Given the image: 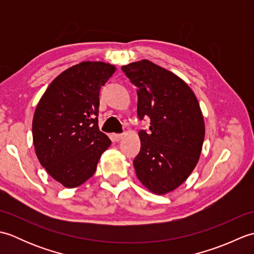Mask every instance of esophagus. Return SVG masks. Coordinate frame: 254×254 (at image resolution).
I'll list each match as a JSON object with an SVG mask.
<instances>
[{
	"mask_svg": "<svg viewBox=\"0 0 254 254\" xmlns=\"http://www.w3.org/2000/svg\"><path fill=\"white\" fill-rule=\"evenodd\" d=\"M111 137L115 142H120L121 139L123 138V134H112Z\"/></svg>",
	"mask_w": 254,
	"mask_h": 254,
	"instance_id": "esophagus-1",
	"label": "esophagus"
}]
</instances>
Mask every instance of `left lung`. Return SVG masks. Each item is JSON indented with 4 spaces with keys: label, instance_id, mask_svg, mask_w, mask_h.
<instances>
[{
    "label": "left lung",
    "instance_id": "1",
    "mask_svg": "<svg viewBox=\"0 0 254 254\" xmlns=\"http://www.w3.org/2000/svg\"><path fill=\"white\" fill-rule=\"evenodd\" d=\"M121 68L136 87L138 118H150V132H138L134 169L148 191L164 195L195 168L205 136L202 110L190 86L168 69L149 60Z\"/></svg>",
    "mask_w": 254,
    "mask_h": 254
}]
</instances>
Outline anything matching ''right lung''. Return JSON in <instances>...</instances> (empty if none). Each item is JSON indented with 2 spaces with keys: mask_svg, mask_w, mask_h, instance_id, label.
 <instances>
[{
  "mask_svg": "<svg viewBox=\"0 0 254 254\" xmlns=\"http://www.w3.org/2000/svg\"><path fill=\"white\" fill-rule=\"evenodd\" d=\"M117 67L80 62L52 80L32 119V141L41 166L67 189L93 177L111 141L99 131V91Z\"/></svg>",
  "mask_w": 254,
  "mask_h": 254,
  "instance_id": "add662e5",
  "label": "right lung"
}]
</instances>
